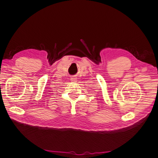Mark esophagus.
Segmentation results:
<instances>
[{"mask_svg":"<svg viewBox=\"0 0 158 158\" xmlns=\"http://www.w3.org/2000/svg\"><path fill=\"white\" fill-rule=\"evenodd\" d=\"M71 80H72V81H73V82H75V81H76V80H77V79H76V78H74V77H72Z\"/></svg>","mask_w":158,"mask_h":158,"instance_id":"1","label":"esophagus"}]
</instances>
